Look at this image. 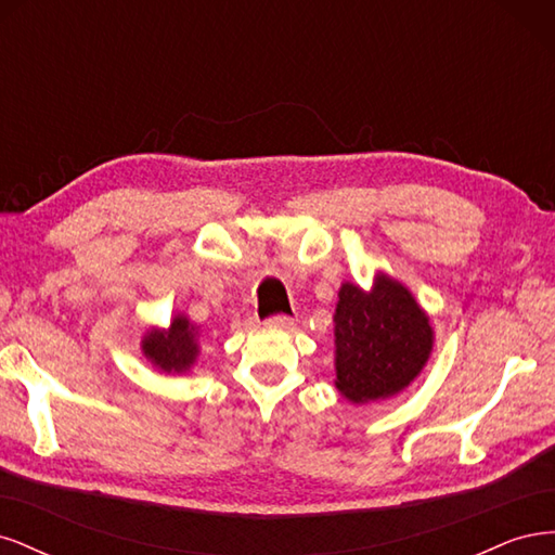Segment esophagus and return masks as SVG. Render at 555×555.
Listing matches in <instances>:
<instances>
[{"label":"esophagus","instance_id":"esophagus-1","mask_svg":"<svg viewBox=\"0 0 555 555\" xmlns=\"http://www.w3.org/2000/svg\"><path fill=\"white\" fill-rule=\"evenodd\" d=\"M266 324L271 326V328H294V319L292 317H287V314H273V317H268L266 319Z\"/></svg>","mask_w":555,"mask_h":555}]
</instances>
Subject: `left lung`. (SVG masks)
<instances>
[{"label":"left lung","instance_id":"left-lung-1","mask_svg":"<svg viewBox=\"0 0 555 555\" xmlns=\"http://www.w3.org/2000/svg\"><path fill=\"white\" fill-rule=\"evenodd\" d=\"M433 349L428 317L402 284L377 278L373 294L345 282L335 308V386L354 402L393 396Z\"/></svg>","mask_w":555,"mask_h":555}]
</instances>
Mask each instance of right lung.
<instances>
[{
    "label": "right lung",
    "mask_w": 555,
    "mask_h": 555,
    "mask_svg": "<svg viewBox=\"0 0 555 555\" xmlns=\"http://www.w3.org/2000/svg\"><path fill=\"white\" fill-rule=\"evenodd\" d=\"M145 357L166 373H182L198 354L196 328L184 317H176L169 331H153L143 343Z\"/></svg>",
    "instance_id": "obj_1"
}]
</instances>
